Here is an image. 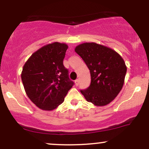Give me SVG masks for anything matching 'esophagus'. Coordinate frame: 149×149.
I'll list each match as a JSON object with an SVG mask.
<instances>
[{
    "label": "esophagus",
    "mask_w": 149,
    "mask_h": 149,
    "mask_svg": "<svg viewBox=\"0 0 149 149\" xmlns=\"http://www.w3.org/2000/svg\"><path fill=\"white\" fill-rule=\"evenodd\" d=\"M75 83H76V86H78V85H79V80H78V79L76 80V81H75Z\"/></svg>",
    "instance_id": "34e87169"
}]
</instances>
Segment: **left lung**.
I'll use <instances>...</instances> for the list:
<instances>
[{
  "label": "left lung",
  "instance_id": "1",
  "mask_svg": "<svg viewBox=\"0 0 149 149\" xmlns=\"http://www.w3.org/2000/svg\"><path fill=\"white\" fill-rule=\"evenodd\" d=\"M75 52L85 61L91 76L90 85L80 92L94 105H107L123 86L127 72L123 59L113 49L95 42L80 44Z\"/></svg>",
  "mask_w": 149,
  "mask_h": 149
}]
</instances>
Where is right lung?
I'll return each instance as SVG.
<instances>
[{
    "mask_svg": "<svg viewBox=\"0 0 149 149\" xmlns=\"http://www.w3.org/2000/svg\"><path fill=\"white\" fill-rule=\"evenodd\" d=\"M68 45L54 42L32 54L25 63L22 80L27 96L36 106L52 111L63 103L74 83L63 60Z\"/></svg>",
    "mask_w": 149,
    "mask_h": 149,
    "instance_id": "obj_1",
    "label": "right lung"
}]
</instances>
